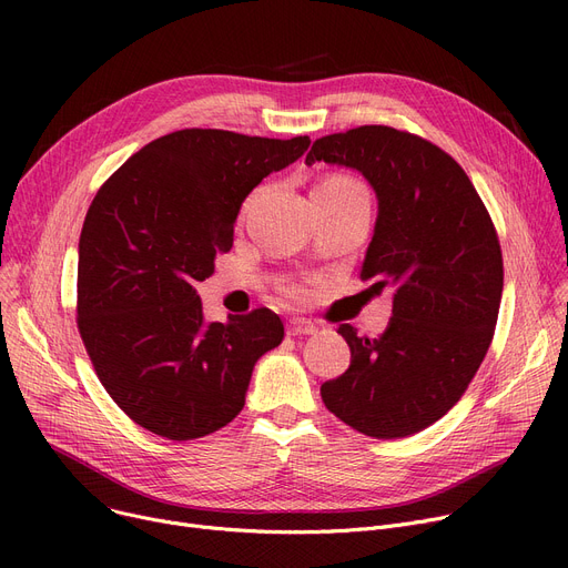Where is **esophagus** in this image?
Masks as SVG:
<instances>
[{
	"instance_id": "obj_1",
	"label": "esophagus",
	"mask_w": 568,
	"mask_h": 568,
	"mask_svg": "<svg viewBox=\"0 0 568 568\" xmlns=\"http://www.w3.org/2000/svg\"><path fill=\"white\" fill-rule=\"evenodd\" d=\"M315 324L308 322V320H302V317H294L287 322V336H311L315 334Z\"/></svg>"
}]
</instances>
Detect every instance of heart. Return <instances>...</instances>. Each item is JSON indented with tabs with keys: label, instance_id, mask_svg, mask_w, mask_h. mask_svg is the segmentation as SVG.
I'll return each instance as SVG.
<instances>
[{
	"label": "heart",
	"instance_id": "b5f03b06",
	"mask_svg": "<svg viewBox=\"0 0 568 568\" xmlns=\"http://www.w3.org/2000/svg\"><path fill=\"white\" fill-rule=\"evenodd\" d=\"M320 186H322V189H329V191H341V193H364V189H362L359 184H356L354 179L343 176V174L324 179V182H322ZM251 204H253V197L246 202V206H251ZM290 296H292V300H300L302 292H300V290H292Z\"/></svg>",
	"mask_w": 568,
	"mask_h": 568
}]
</instances>
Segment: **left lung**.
<instances>
[{"label":"left lung","mask_w":568,"mask_h":568,"mask_svg":"<svg viewBox=\"0 0 568 568\" xmlns=\"http://www.w3.org/2000/svg\"><path fill=\"white\" fill-rule=\"evenodd\" d=\"M359 170L379 212L362 281L394 285V317L379 338L349 324V368L322 384V400L368 437L419 433L467 392L493 343L504 262L499 236L465 170L430 140L359 126L313 142L306 163Z\"/></svg>","instance_id":"8db88e82"}]
</instances>
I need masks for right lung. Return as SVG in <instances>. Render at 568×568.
<instances>
[{
	"mask_svg": "<svg viewBox=\"0 0 568 568\" xmlns=\"http://www.w3.org/2000/svg\"><path fill=\"white\" fill-rule=\"evenodd\" d=\"M311 140L184 129L144 144L89 204L78 246V332L129 419L186 442L242 412L255 362L285 329L268 308L204 324L195 283L232 248L234 219Z\"/></svg>",
	"mask_w": 568,
	"mask_h": 568,
	"instance_id": "right-lung-1",
	"label": "right lung"
}]
</instances>
